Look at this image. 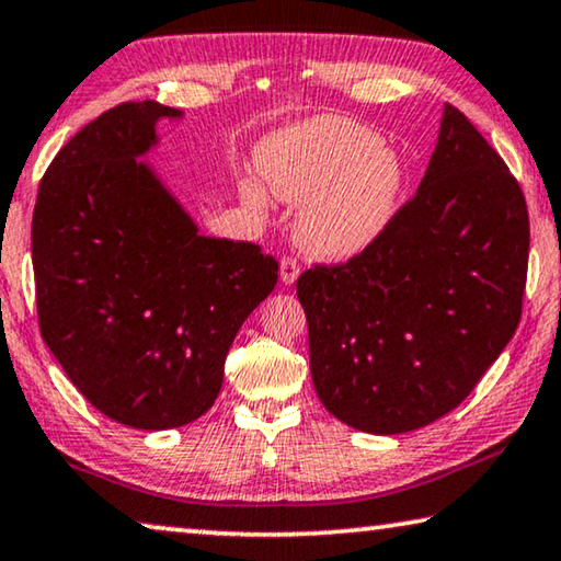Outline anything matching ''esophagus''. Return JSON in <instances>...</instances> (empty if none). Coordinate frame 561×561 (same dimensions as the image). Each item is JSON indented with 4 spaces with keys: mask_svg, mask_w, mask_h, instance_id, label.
<instances>
[{
    "mask_svg": "<svg viewBox=\"0 0 561 561\" xmlns=\"http://www.w3.org/2000/svg\"><path fill=\"white\" fill-rule=\"evenodd\" d=\"M299 272H301V264H299L297 256L287 254V256H284V260L279 262V277H282V282H284V284L297 282Z\"/></svg>",
    "mask_w": 561,
    "mask_h": 561,
    "instance_id": "esophagus-1",
    "label": "esophagus"
}]
</instances>
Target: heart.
Here are the masks:
<instances>
[{
  "mask_svg": "<svg viewBox=\"0 0 561 561\" xmlns=\"http://www.w3.org/2000/svg\"><path fill=\"white\" fill-rule=\"evenodd\" d=\"M279 199L305 204L299 237L327 256L362 252L385 232L404 186V169L364 124L322 117L272 139L260 157ZM244 199L264 207V192L247 184Z\"/></svg>",
  "mask_w": 561,
  "mask_h": 561,
  "instance_id": "obj_1",
  "label": "heart"
}]
</instances>
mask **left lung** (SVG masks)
<instances>
[{
	"label": "left lung",
	"instance_id": "left-lung-1",
	"mask_svg": "<svg viewBox=\"0 0 561 561\" xmlns=\"http://www.w3.org/2000/svg\"><path fill=\"white\" fill-rule=\"evenodd\" d=\"M527 264L529 211L517 176L447 104L420 190L385 232L297 279L317 397L371 434L439 420L517 332Z\"/></svg>",
	"mask_w": 561,
	"mask_h": 561
}]
</instances>
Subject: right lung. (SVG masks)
I'll use <instances>...</instances> for the list:
<instances>
[{
	"label": "right lung",
	"instance_id": "right-lung-1",
	"mask_svg": "<svg viewBox=\"0 0 561 561\" xmlns=\"http://www.w3.org/2000/svg\"><path fill=\"white\" fill-rule=\"evenodd\" d=\"M154 100L102 112L44 172L32 217L42 340L72 385L135 430L190 424L215 404L229 346L277 284L260 244L197 234L137 162Z\"/></svg>",
	"mask_w": 561,
	"mask_h": 561
}]
</instances>
